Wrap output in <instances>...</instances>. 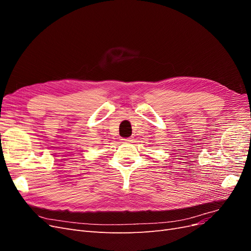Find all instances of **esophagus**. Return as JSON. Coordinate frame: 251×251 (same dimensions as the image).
<instances>
[{
    "label": "esophagus",
    "mask_w": 251,
    "mask_h": 251,
    "mask_svg": "<svg viewBox=\"0 0 251 251\" xmlns=\"http://www.w3.org/2000/svg\"><path fill=\"white\" fill-rule=\"evenodd\" d=\"M124 141H126V142H131L132 141V138H125V139H123Z\"/></svg>",
    "instance_id": "esophagus-1"
}]
</instances>
